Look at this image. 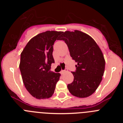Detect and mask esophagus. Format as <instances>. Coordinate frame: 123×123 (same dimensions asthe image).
I'll use <instances>...</instances> for the list:
<instances>
[{"mask_svg": "<svg viewBox=\"0 0 123 123\" xmlns=\"http://www.w3.org/2000/svg\"><path fill=\"white\" fill-rule=\"evenodd\" d=\"M66 72H68V69H65V70H62V71H61L60 73L62 74H63L65 73Z\"/></svg>", "mask_w": 123, "mask_h": 123, "instance_id": "obj_1", "label": "esophagus"}]
</instances>
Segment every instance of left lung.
Here are the masks:
<instances>
[{
    "label": "left lung",
    "mask_w": 123,
    "mask_h": 123,
    "mask_svg": "<svg viewBox=\"0 0 123 123\" xmlns=\"http://www.w3.org/2000/svg\"><path fill=\"white\" fill-rule=\"evenodd\" d=\"M67 44L70 56L77 63L72 72L74 80L68 85L69 92L79 98L92 95L102 80L105 61L102 52L90 36L80 31H67L61 39Z\"/></svg>",
    "instance_id": "left-lung-1"
}]
</instances>
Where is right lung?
<instances>
[{"label":"right lung","mask_w":123,"mask_h":123,"mask_svg":"<svg viewBox=\"0 0 123 123\" xmlns=\"http://www.w3.org/2000/svg\"><path fill=\"white\" fill-rule=\"evenodd\" d=\"M63 32L47 31L31 39L21 54L19 69L24 85L32 97L37 99L50 98L55 91L60 73L50 71L55 62L53 45Z\"/></svg>","instance_id":"obj_1"}]
</instances>
